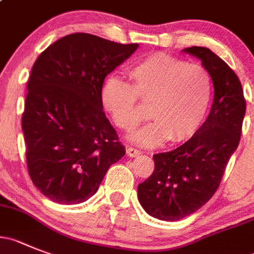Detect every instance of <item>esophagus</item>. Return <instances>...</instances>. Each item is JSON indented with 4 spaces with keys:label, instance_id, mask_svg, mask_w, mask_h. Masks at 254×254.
Returning a JSON list of instances; mask_svg holds the SVG:
<instances>
[{
    "label": "esophagus",
    "instance_id": "esophagus-1",
    "mask_svg": "<svg viewBox=\"0 0 254 254\" xmlns=\"http://www.w3.org/2000/svg\"><path fill=\"white\" fill-rule=\"evenodd\" d=\"M127 155L131 156V158H135V156H139L140 155V151L138 150V149H135V148H131V146H129V148L127 149Z\"/></svg>",
    "mask_w": 254,
    "mask_h": 254
}]
</instances>
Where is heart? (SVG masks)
Instances as JSON below:
<instances>
[{
    "instance_id": "obj_1",
    "label": "heart",
    "mask_w": 254,
    "mask_h": 254,
    "mask_svg": "<svg viewBox=\"0 0 254 254\" xmlns=\"http://www.w3.org/2000/svg\"><path fill=\"white\" fill-rule=\"evenodd\" d=\"M132 85L115 76L104 81L101 101L111 119L124 131H131L144 119L139 99L150 104L153 122L130 136L144 148L167 140L183 143L199 131L212 96V79L204 66L156 52L129 71Z\"/></svg>"
}]
</instances>
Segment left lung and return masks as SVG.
I'll list each match as a JSON object with an SVG mask.
<instances>
[{
  "label": "left lung",
  "instance_id": "1",
  "mask_svg": "<svg viewBox=\"0 0 254 254\" xmlns=\"http://www.w3.org/2000/svg\"><path fill=\"white\" fill-rule=\"evenodd\" d=\"M183 52L202 61L212 77L214 98L199 131L179 148L155 154L153 174L138 186L144 210L167 222L193 214L212 198L238 148L246 114L241 81L219 56L199 46Z\"/></svg>",
  "mask_w": 254,
  "mask_h": 254
}]
</instances>
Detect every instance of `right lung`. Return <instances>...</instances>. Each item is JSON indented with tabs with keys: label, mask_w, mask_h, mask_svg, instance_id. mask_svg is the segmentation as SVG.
<instances>
[{
	"label": "right lung",
	"mask_w": 254,
	"mask_h": 254,
	"mask_svg": "<svg viewBox=\"0 0 254 254\" xmlns=\"http://www.w3.org/2000/svg\"><path fill=\"white\" fill-rule=\"evenodd\" d=\"M138 47L71 34L35 61L22 115L26 159L32 183L52 202L87 200L125 155L103 110L101 87Z\"/></svg>",
	"instance_id": "obj_1"
}]
</instances>
